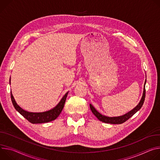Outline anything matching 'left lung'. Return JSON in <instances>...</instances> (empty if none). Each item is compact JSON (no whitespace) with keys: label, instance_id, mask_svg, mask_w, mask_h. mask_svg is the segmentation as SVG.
<instances>
[{"label":"left lung","instance_id":"left-lung-1","mask_svg":"<svg viewBox=\"0 0 160 160\" xmlns=\"http://www.w3.org/2000/svg\"><path fill=\"white\" fill-rule=\"evenodd\" d=\"M146 79L145 81L144 86V90L142 98L139 102V103L137 104L136 107H135L132 110L129 111L128 112L126 113L125 114L119 116H116V117H109L107 116H104L102 114H100L99 112H98L96 109L93 107L92 104H90V107L92 110V112L93 114L99 119L100 121L105 122V123H109V124H121L124 122L127 121L129 118H130L132 116H133L138 111H139L141 108L142 107L143 103L145 100V97H146Z\"/></svg>","mask_w":160,"mask_h":160}]
</instances>
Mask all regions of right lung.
Wrapping results in <instances>:
<instances>
[{
	"label": "right lung",
	"mask_w": 160,
	"mask_h": 160,
	"mask_svg": "<svg viewBox=\"0 0 160 160\" xmlns=\"http://www.w3.org/2000/svg\"><path fill=\"white\" fill-rule=\"evenodd\" d=\"M9 83L11 84V78ZM68 92H67L65 95L62 98L58 103L52 109L42 112H31L27 111L23 109L21 107L17 104L16 102L14 100V98L12 94V92H11V97L12 103L14 105L15 109L20 114H22L25 119H27L29 122L33 124H38V123H44L48 122L51 121L56 119L58 116L60 114L62 111V109L64 107L65 103V100L68 95Z\"/></svg>",
	"instance_id": "add662e5"
}]
</instances>
